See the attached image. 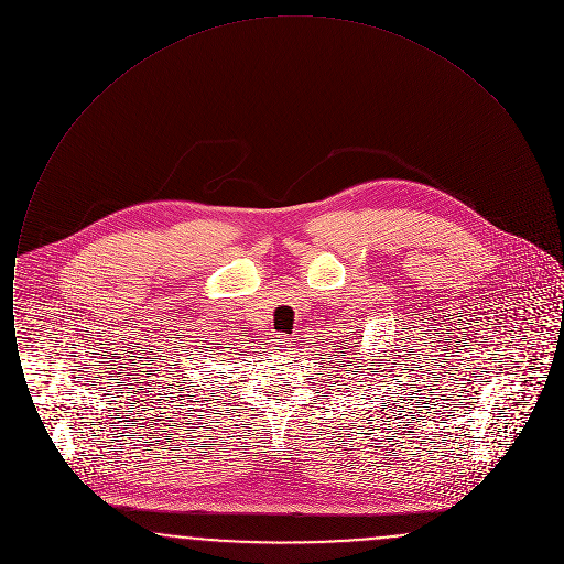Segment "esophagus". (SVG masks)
I'll use <instances>...</instances> for the list:
<instances>
[{"label":"esophagus","instance_id":"esophagus-1","mask_svg":"<svg viewBox=\"0 0 564 564\" xmlns=\"http://www.w3.org/2000/svg\"><path fill=\"white\" fill-rule=\"evenodd\" d=\"M272 347H274V350H276L279 355H288V352L294 350L295 343L292 338H288V336H276V338L272 340Z\"/></svg>","mask_w":564,"mask_h":564}]
</instances>
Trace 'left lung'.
I'll use <instances>...</instances> for the list:
<instances>
[{"label": "left lung", "mask_w": 564, "mask_h": 564, "mask_svg": "<svg viewBox=\"0 0 564 564\" xmlns=\"http://www.w3.org/2000/svg\"><path fill=\"white\" fill-rule=\"evenodd\" d=\"M338 352H345V347H343V349L338 350ZM349 364H352V361H349ZM359 368H361V366H359ZM370 370H372V368H370ZM345 372H350V370H345Z\"/></svg>", "instance_id": "obj_1"}]
</instances>
